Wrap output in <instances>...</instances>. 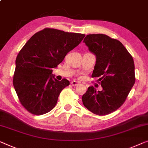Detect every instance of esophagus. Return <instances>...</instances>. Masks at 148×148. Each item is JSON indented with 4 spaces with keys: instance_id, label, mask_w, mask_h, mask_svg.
I'll list each match as a JSON object with an SVG mask.
<instances>
[{
    "instance_id": "esophagus-1",
    "label": "esophagus",
    "mask_w": 148,
    "mask_h": 148,
    "mask_svg": "<svg viewBox=\"0 0 148 148\" xmlns=\"http://www.w3.org/2000/svg\"><path fill=\"white\" fill-rule=\"evenodd\" d=\"M71 84L73 86H77V85H79V82H77V81H73L71 82Z\"/></svg>"
}]
</instances>
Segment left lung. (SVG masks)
Returning <instances> with one entry per match:
<instances>
[{
	"label": "left lung",
	"instance_id": "obj_1",
	"mask_svg": "<svg viewBox=\"0 0 148 148\" xmlns=\"http://www.w3.org/2000/svg\"><path fill=\"white\" fill-rule=\"evenodd\" d=\"M83 42L95 55L96 63L92 77L102 87L93 86L82 96L84 106L94 114L106 115L124 103L134 86L135 66L133 57L119 40L103 34L87 35Z\"/></svg>",
	"mask_w": 148,
	"mask_h": 148
}]
</instances>
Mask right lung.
<instances>
[{
  "label": "right lung",
  "mask_w": 148,
  "mask_h": 148,
  "mask_svg": "<svg viewBox=\"0 0 148 148\" xmlns=\"http://www.w3.org/2000/svg\"><path fill=\"white\" fill-rule=\"evenodd\" d=\"M85 35L45 28L36 33L16 59L13 86L19 101L33 115H43L56 106L59 94L69 81L54 78L53 69L63 61Z\"/></svg>",
  "instance_id": "obj_1"
}]
</instances>
